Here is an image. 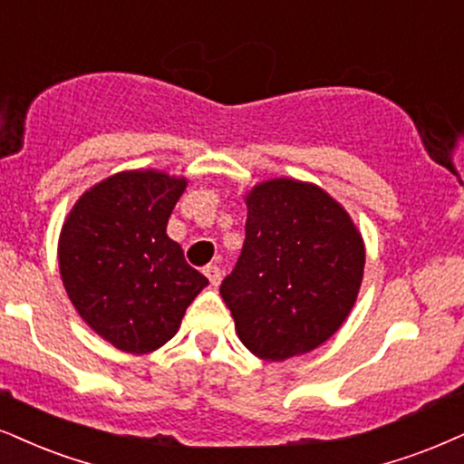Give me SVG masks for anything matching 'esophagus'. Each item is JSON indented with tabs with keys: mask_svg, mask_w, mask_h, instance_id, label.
Wrapping results in <instances>:
<instances>
[{
	"mask_svg": "<svg viewBox=\"0 0 464 464\" xmlns=\"http://www.w3.org/2000/svg\"><path fill=\"white\" fill-rule=\"evenodd\" d=\"M204 276L208 277V282H210V285H219L221 284V268L217 266V265H208L204 268Z\"/></svg>",
	"mask_w": 464,
	"mask_h": 464,
	"instance_id": "esophagus-1",
	"label": "esophagus"
}]
</instances>
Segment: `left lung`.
Masks as SVG:
<instances>
[{
	"label": "left lung",
	"mask_w": 464,
	"mask_h": 464,
	"mask_svg": "<svg viewBox=\"0 0 464 464\" xmlns=\"http://www.w3.org/2000/svg\"><path fill=\"white\" fill-rule=\"evenodd\" d=\"M245 204L241 258L219 293L238 340L265 362H284L344 324L363 282V237L344 206L314 182L262 180Z\"/></svg>",
	"instance_id": "1"
}]
</instances>
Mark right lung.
Masks as SVG:
<instances>
[{
	"instance_id": "add662e5",
	"label": "right lung",
	"mask_w": 464,
	"mask_h": 464,
	"mask_svg": "<svg viewBox=\"0 0 464 464\" xmlns=\"http://www.w3.org/2000/svg\"><path fill=\"white\" fill-rule=\"evenodd\" d=\"M187 185L161 169L118 171L83 191L62 226L57 262L68 299L122 353L146 354L169 342L208 285L165 232Z\"/></svg>"
}]
</instances>
